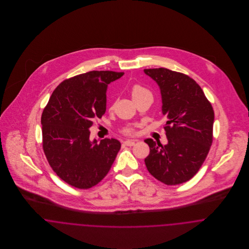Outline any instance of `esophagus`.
<instances>
[{
  "label": "esophagus",
  "mask_w": 249,
  "mask_h": 249,
  "mask_svg": "<svg viewBox=\"0 0 249 249\" xmlns=\"http://www.w3.org/2000/svg\"><path fill=\"white\" fill-rule=\"evenodd\" d=\"M135 140H126V141H124V143L125 144V145H128V146H131V145H134L135 144Z\"/></svg>",
  "instance_id": "34e87169"
}]
</instances>
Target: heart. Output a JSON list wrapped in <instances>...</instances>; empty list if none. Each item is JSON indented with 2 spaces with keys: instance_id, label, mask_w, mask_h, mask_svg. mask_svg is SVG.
<instances>
[{
  "instance_id": "b5f03b06",
  "label": "heart",
  "mask_w": 249,
  "mask_h": 249,
  "mask_svg": "<svg viewBox=\"0 0 249 249\" xmlns=\"http://www.w3.org/2000/svg\"><path fill=\"white\" fill-rule=\"evenodd\" d=\"M145 95H151V94H150V92L146 88L142 87V86L139 85V84H135L131 88V96H132L134 101L139 99V98H141V97L145 96ZM125 132L126 133H131V129H126Z\"/></svg>"
}]
</instances>
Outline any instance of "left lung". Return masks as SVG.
I'll return each instance as SVG.
<instances>
[{
	"label": "left lung",
	"instance_id": "1",
	"mask_svg": "<svg viewBox=\"0 0 249 249\" xmlns=\"http://www.w3.org/2000/svg\"><path fill=\"white\" fill-rule=\"evenodd\" d=\"M159 86L168 143L145 139L149 174L166 185H178L200 169L213 141V110L200 86L190 76L166 68L144 69Z\"/></svg>",
	"mask_w": 249,
	"mask_h": 249
}]
</instances>
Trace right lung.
I'll use <instances>...</instances> for the list:
<instances>
[{"mask_svg": "<svg viewBox=\"0 0 249 249\" xmlns=\"http://www.w3.org/2000/svg\"><path fill=\"white\" fill-rule=\"evenodd\" d=\"M124 72L91 71L61 82L42 117L43 149L53 172L69 185L89 189L101 182L121 148L116 139L90 140L89 128L107 110L109 83Z\"/></svg>", "mask_w": 249, "mask_h": 249, "instance_id": "add662e5", "label": "right lung"}]
</instances>
